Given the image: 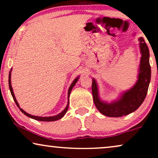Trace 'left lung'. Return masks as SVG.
Returning <instances> with one entry per match:
<instances>
[{"label": "left lung", "instance_id": "1", "mask_svg": "<svg viewBox=\"0 0 158 158\" xmlns=\"http://www.w3.org/2000/svg\"><path fill=\"white\" fill-rule=\"evenodd\" d=\"M139 47L142 57L140 60L138 80L130 89L123 93L117 101L111 103L102 101L99 98L98 85L93 78L92 94L94 104L97 109L103 115L109 117H121L132 113L139 108L148 94L151 78L150 65V52L144 39L140 37Z\"/></svg>", "mask_w": 158, "mask_h": 158}]
</instances>
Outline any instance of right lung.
I'll return each instance as SVG.
<instances>
[{
    "label": "right lung",
    "mask_w": 158,
    "mask_h": 158,
    "mask_svg": "<svg viewBox=\"0 0 158 158\" xmlns=\"http://www.w3.org/2000/svg\"><path fill=\"white\" fill-rule=\"evenodd\" d=\"M11 70L10 71L9 73V76H8V84H9V89H10V94H11L12 96H13V98H14V100L15 101V103H16V104L17 106L19 108V109H20V111L22 112L23 114H24L26 116H27L28 117H30L31 118H34V119L35 120H38V121H42V122H54V121H57V120H59L60 118H62L63 117L64 114H66L67 111H68V106H69V97H70V92L71 90H72L73 88L74 87L75 83H77V81H78L79 79V76H77L76 78H75L73 82L71 84L70 88H69V90H68V105H67V106L65 107V109H64L63 111H62L61 113L57 114V115L56 116H47V117H42V116H33V115H31V114H28L25 111H23L22 109H21L20 106H19L18 102H17L16 99V97L14 96V91H13V88H12V86H11V82H10V75H11Z\"/></svg>",
    "instance_id": "right-lung-1"
}]
</instances>
